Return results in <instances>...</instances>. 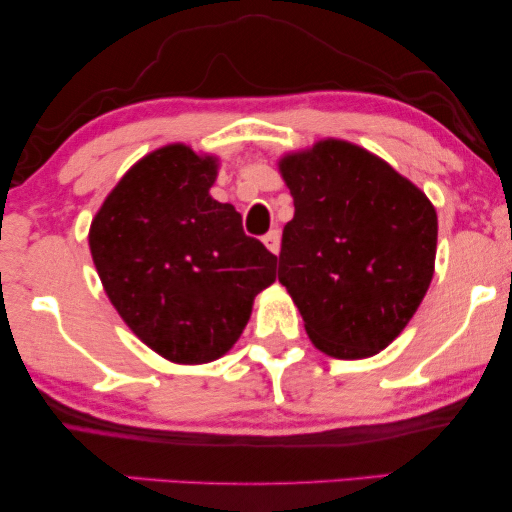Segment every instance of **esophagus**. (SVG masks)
<instances>
[{"label":"esophagus","mask_w":512,"mask_h":512,"mask_svg":"<svg viewBox=\"0 0 512 512\" xmlns=\"http://www.w3.org/2000/svg\"><path fill=\"white\" fill-rule=\"evenodd\" d=\"M263 242H265V247L272 251V254H279V249H282V233H279L277 228L270 230V233L263 237Z\"/></svg>","instance_id":"1"}]
</instances>
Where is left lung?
Returning a JSON list of instances; mask_svg holds the SVG:
<instances>
[{"label": "left lung", "mask_w": 512, "mask_h": 512, "mask_svg": "<svg viewBox=\"0 0 512 512\" xmlns=\"http://www.w3.org/2000/svg\"><path fill=\"white\" fill-rule=\"evenodd\" d=\"M293 195L279 282L335 359H366L408 326L433 277L429 198L373 153L326 139L279 163Z\"/></svg>", "instance_id": "left-lung-1"}]
</instances>
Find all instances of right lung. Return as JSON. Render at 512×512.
I'll return each instance as SVG.
<instances>
[{"label":"right lung","mask_w":512,"mask_h":512,"mask_svg":"<svg viewBox=\"0 0 512 512\" xmlns=\"http://www.w3.org/2000/svg\"><path fill=\"white\" fill-rule=\"evenodd\" d=\"M216 163L184 144L139 160L90 226V254L125 324L174 363H207L235 345L277 256L209 195Z\"/></svg>","instance_id":"right-lung-1"}]
</instances>
